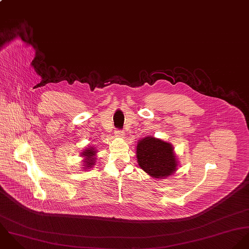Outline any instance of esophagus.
Returning <instances> with one entry per match:
<instances>
[{
	"label": "esophagus",
	"instance_id": "34e87169",
	"mask_svg": "<svg viewBox=\"0 0 249 249\" xmlns=\"http://www.w3.org/2000/svg\"><path fill=\"white\" fill-rule=\"evenodd\" d=\"M115 137L117 138H123L124 137V132L123 131H119V130H116L115 133H114Z\"/></svg>",
	"mask_w": 249,
	"mask_h": 249
}]
</instances>
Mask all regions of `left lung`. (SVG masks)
Wrapping results in <instances>:
<instances>
[{
    "mask_svg": "<svg viewBox=\"0 0 249 249\" xmlns=\"http://www.w3.org/2000/svg\"><path fill=\"white\" fill-rule=\"evenodd\" d=\"M136 148L140 167L152 178L164 179L178 169L179 160L169 142L149 136L140 140Z\"/></svg>",
    "mask_w": 249,
    "mask_h": 249,
    "instance_id": "obj_1",
    "label": "left lung"
}]
</instances>
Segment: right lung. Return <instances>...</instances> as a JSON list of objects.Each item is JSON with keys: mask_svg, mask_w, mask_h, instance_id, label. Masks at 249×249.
<instances>
[{"mask_svg": "<svg viewBox=\"0 0 249 249\" xmlns=\"http://www.w3.org/2000/svg\"><path fill=\"white\" fill-rule=\"evenodd\" d=\"M99 151L97 149V147H93V146H88L87 148H85L83 152H81V157L84 158L83 160V167L82 169L87 170V169H90L91 167H93L96 163L97 160V153Z\"/></svg>", "mask_w": 249, "mask_h": 249, "instance_id": "1", "label": "right lung"}]
</instances>
